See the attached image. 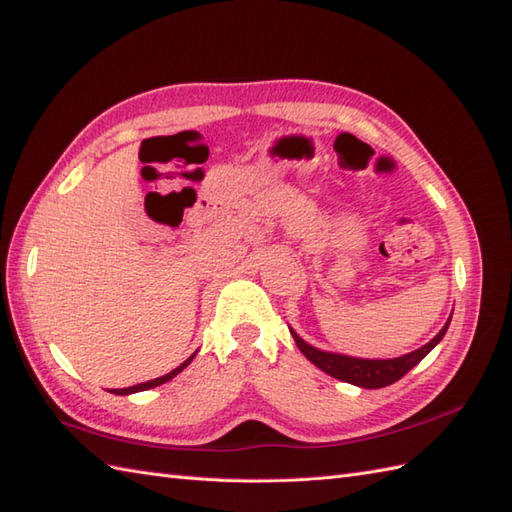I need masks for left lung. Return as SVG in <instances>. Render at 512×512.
<instances>
[{
	"mask_svg": "<svg viewBox=\"0 0 512 512\" xmlns=\"http://www.w3.org/2000/svg\"><path fill=\"white\" fill-rule=\"evenodd\" d=\"M450 321L452 319H447L441 332L436 334L430 343L419 347V350H415V352L404 354L400 358H389V360H369V358H352V356H343V354L321 352V350H317V347L308 345L304 339H299L293 330H291V334L295 339V345L299 347V352H302L315 367L326 371L328 376L356 384V386H360V389H382V386H389L400 378H404L410 369L419 365L421 360L432 352V347L443 339L447 328H450Z\"/></svg>",
	"mask_w": 512,
	"mask_h": 512,
	"instance_id": "obj_1",
	"label": "left lung"
}]
</instances>
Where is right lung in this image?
<instances>
[{
  "mask_svg": "<svg viewBox=\"0 0 512 512\" xmlns=\"http://www.w3.org/2000/svg\"><path fill=\"white\" fill-rule=\"evenodd\" d=\"M195 354H197V352H195ZM195 354H193V356H189V358H186L180 367H176V369H173V371H169L167 376H160V378H156V380H149V382H143V384H134V386H128V389H112L110 393H115V395H130V393L147 391V389H154V386L165 384V382H169L171 378H176L178 373H180L184 367H189V363H191V360L195 358Z\"/></svg>",
  "mask_w": 512,
  "mask_h": 512,
  "instance_id": "add662e5",
  "label": "right lung"
}]
</instances>
